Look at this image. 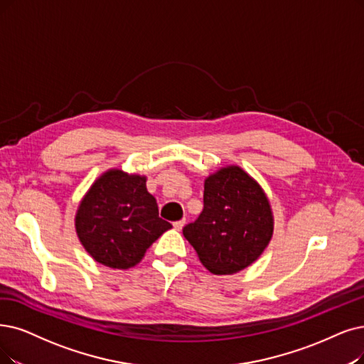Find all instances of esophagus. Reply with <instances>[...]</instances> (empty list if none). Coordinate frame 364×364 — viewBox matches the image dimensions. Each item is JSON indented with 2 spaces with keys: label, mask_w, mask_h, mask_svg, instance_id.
<instances>
[{
  "label": "esophagus",
  "mask_w": 364,
  "mask_h": 364,
  "mask_svg": "<svg viewBox=\"0 0 364 364\" xmlns=\"http://www.w3.org/2000/svg\"><path fill=\"white\" fill-rule=\"evenodd\" d=\"M183 225H185V220H181V221L173 223V227H174V230H178V231H181V230L183 228Z\"/></svg>",
  "instance_id": "esophagus-1"
}]
</instances>
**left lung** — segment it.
Here are the masks:
<instances>
[{
    "mask_svg": "<svg viewBox=\"0 0 364 364\" xmlns=\"http://www.w3.org/2000/svg\"><path fill=\"white\" fill-rule=\"evenodd\" d=\"M205 208L183 228L198 259L213 274H235L259 258L272 240L274 220L261 185L239 166L205 179Z\"/></svg>",
    "mask_w": 364,
    "mask_h": 364,
    "instance_id": "1",
    "label": "left lung"
}]
</instances>
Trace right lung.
Here are the masks:
<instances>
[{"instance_id": "1", "label": "right lung", "mask_w": 364, "mask_h": 364, "mask_svg": "<svg viewBox=\"0 0 364 364\" xmlns=\"http://www.w3.org/2000/svg\"><path fill=\"white\" fill-rule=\"evenodd\" d=\"M77 237L97 263L110 269L139 264L149 246L171 228L158 216L146 176L109 168L92 182L75 216Z\"/></svg>"}]
</instances>
